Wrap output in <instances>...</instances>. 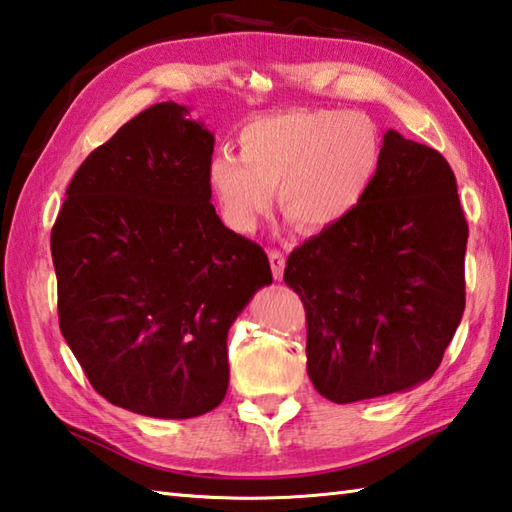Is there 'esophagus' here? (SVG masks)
Instances as JSON below:
<instances>
[{
    "label": "esophagus",
    "mask_w": 512,
    "mask_h": 512,
    "mask_svg": "<svg viewBox=\"0 0 512 512\" xmlns=\"http://www.w3.org/2000/svg\"><path fill=\"white\" fill-rule=\"evenodd\" d=\"M269 265H272V274L276 281H281L285 272V254L278 252V249H272V252H269Z\"/></svg>",
    "instance_id": "esophagus-1"
}]
</instances>
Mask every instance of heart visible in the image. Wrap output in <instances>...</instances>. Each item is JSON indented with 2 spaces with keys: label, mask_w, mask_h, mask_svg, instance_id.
<instances>
[{
  "label": "heart",
  "mask_w": 512,
  "mask_h": 512,
  "mask_svg": "<svg viewBox=\"0 0 512 512\" xmlns=\"http://www.w3.org/2000/svg\"><path fill=\"white\" fill-rule=\"evenodd\" d=\"M376 124L356 111H285L249 122L240 153L220 147L207 187L225 225L249 234L274 202L296 225L327 229L361 205L381 167Z\"/></svg>",
  "instance_id": "b5f03b06"
}]
</instances>
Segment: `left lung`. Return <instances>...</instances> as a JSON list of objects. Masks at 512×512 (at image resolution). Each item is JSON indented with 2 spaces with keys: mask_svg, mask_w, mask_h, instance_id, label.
Here are the masks:
<instances>
[{
  "mask_svg": "<svg viewBox=\"0 0 512 512\" xmlns=\"http://www.w3.org/2000/svg\"><path fill=\"white\" fill-rule=\"evenodd\" d=\"M466 243L446 158L390 129L365 200L287 258L318 394L354 403L435 374L466 307Z\"/></svg>",
  "mask_w": 512,
  "mask_h": 512,
  "instance_id": "left-lung-1",
  "label": "left lung"
}]
</instances>
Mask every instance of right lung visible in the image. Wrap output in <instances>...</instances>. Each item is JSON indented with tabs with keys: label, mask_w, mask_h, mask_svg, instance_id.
Returning a JSON list of instances; mask_svg holds the SVG:
<instances>
[{
	"label": "right lung",
	"mask_w": 512,
	"mask_h": 512,
	"mask_svg": "<svg viewBox=\"0 0 512 512\" xmlns=\"http://www.w3.org/2000/svg\"><path fill=\"white\" fill-rule=\"evenodd\" d=\"M211 153L187 106L153 104L82 162L51 231L64 339L95 392L144 417L220 406L229 327L272 283L211 205Z\"/></svg>",
	"instance_id": "obj_1"
}]
</instances>
